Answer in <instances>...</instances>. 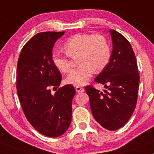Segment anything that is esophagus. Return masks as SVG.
<instances>
[{
	"label": "esophagus",
	"instance_id": "esophagus-1",
	"mask_svg": "<svg viewBox=\"0 0 154 154\" xmlns=\"http://www.w3.org/2000/svg\"><path fill=\"white\" fill-rule=\"evenodd\" d=\"M75 91H76V92H82V91H84V88L82 87V86H76L75 87Z\"/></svg>",
	"mask_w": 154,
	"mask_h": 154
}]
</instances>
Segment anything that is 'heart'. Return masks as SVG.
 <instances>
[{"mask_svg":"<svg viewBox=\"0 0 154 154\" xmlns=\"http://www.w3.org/2000/svg\"><path fill=\"white\" fill-rule=\"evenodd\" d=\"M65 54L59 51L52 54L54 66L62 72H68L72 68L71 58L78 57L79 66L67 76L66 82L75 86L84 85L91 75L103 70L110 61L111 51L106 38L101 34L78 33L72 35L63 44Z\"/></svg>","mask_w":154,"mask_h":154,"instance_id":"obj_1","label":"heart"}]
</instances>
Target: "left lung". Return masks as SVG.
I'll return each instance as SVG.
<instances>
[{
	"label": "left lung",
	"instance_id": "obj_1",
	"mask_svg": "<svg viewBox=\"0 0 154 154\" xmlns=\"http://www.w3.org/2000/svg\"><path fill=\"white\" fill-rule=\"evenodd\" d=\"M113 50L110 61L94 79L106 88L104 92L85 86L93 116L108 130H116L127 123L135 109L140 75L132 46L123 35L110 31Z\"/></svg>",
	"mask_w": 154,
	"mask_h": 154
}]
</instances>
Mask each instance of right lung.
I'll use <instances>...</instances> for the list:
<instances>
[{
  "label": "right lung",
  "instance_id": "obj_1",
  "mask_svg": "<svg viewBox=\"0 0 154 154\" xmlns=\"http://www.w3.org/2000/svg\"><path fill=\"white\" fill-rule=\"evenodd\" d=\"M65 32H42L23 46L17 69V90L26 119L38 132L57 137L71 122L72 100L75 94L70 84L58 88L62 80L52 62L54 43ZM54 89V88H53Z\"/></svg>",
  "mask_w": 154,
  "mask_h": 154
}]
</instances>
